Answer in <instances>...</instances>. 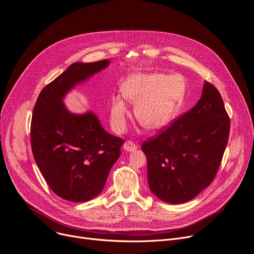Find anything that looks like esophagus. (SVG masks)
Returning <instances> with one entry per match:
<instances>
[{"label":"esophagus","instance_id":"esophagus-1","mask_svg":"<svg viewBox=\"0 0 254 254\" xmlns=\"http://www.w3.org/2000/svg\"><path fill=\"white\" fill-rule=\"evenodd\" d=\"M124 149H125L126 151H128V152L135 151V150L137 149V145L135 144L134 142H131V141H127V142H126L125 144H124Z\"/></svg>","mask_w":254,"mask_h":254}]
</instances>
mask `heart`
I'll use <instances>...</instances> for the list:
<instances>
[{"mask_svg":"<svg viewBox=\"0 0 254 254\" xmlns=\"http://www.w3.org/2000/svg\"><path fill=\"white\" fill-rule=\"evenodd\" d=\"M121 93L135 105V117L147 130L167 127L178 115L186 93V82L181 74L137 72L121 85ZM127 107L123 98L115 96L110 106V120L116 133L127 128Z\"/></svg>","mask_w":254,"mask_h":254,"instance_id":"obj_1","label":"heart"}]
</instances>
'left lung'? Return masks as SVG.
<instances>
[{
    "label": "left lung",
    "mask_w": 254,
    "mask_h": 254,
    "mask_svg": "<svg viewBox=\"0 0 254 254\" xmlns=\"http://www.w3.org/2000/svg\"><path fill=\"white\" fill-rule=\"evenodd\" d=\"M229 127L221 95L205 81L200 100L190 111L142 144L150 191L167 203L193 199L215 178Z\"/></svg>",
    "instance_id": "obj_1"
}]
</instances>
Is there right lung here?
Listing matches in <instances>:
<instances>
[{
	"instance_id": "obj_1",
	"label": "right lung",
	"mask_w": 254,
	"mask_h": 254,
	"mask_svg": "<svg viewBox=\"0 0 254 254\" xmlns=\"http://www.w3.org/2000/svg\"><path fill=\"white\" fill-rule=\"evenodd\" d=\"M109 64L107 59L71 64L43 88L33 110V156L52 191L65 200L85 202L97 196L120 157L123 139L106 131L92 111L72 113L63 102Z\"/></svg>"
}]
</instances>
